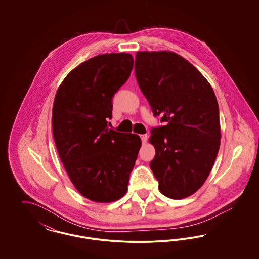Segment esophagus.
Returning <instances> with one entry per match:
<instances>
[{
    "instance_id": "1",
    "label": "esophagus",
    "mask_w": 259,
    "mask_h": 259,
    "mask_svg": "<svg viewBox=\"0 0 259 259\" xmlns=\"http://www.w3.org/2000/svg\"><path fill=\"white\" fill-rule=\"evenodd\" d=\"M148 136L147 134H143L141 135V139H142V142L145 144L147 141H148Z\"/></svg>"
}]
</instances>
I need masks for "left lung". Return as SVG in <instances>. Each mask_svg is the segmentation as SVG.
<instances>
[{
    "instance_id": "left-lung-1",
    "label": "left lung",
    "mask_w": 259,
    "mask_h": 259,
    "mask_svg": "<svg viewBox=\"0 0 259 259\" xmlns=\"http://www.w3.org/2000/svg\"><path fill=\"white\" fill-rule=\"evenodd\" d=\"M135 74L153 115L165 122L149 138L159 190L171 199L188 197L207 180L220 149L214 92L191 63L172 51L137 52Z\"/></svg>"
}]
</instances>
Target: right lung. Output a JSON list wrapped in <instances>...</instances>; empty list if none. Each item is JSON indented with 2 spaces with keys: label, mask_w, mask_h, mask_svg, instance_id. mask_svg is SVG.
<instances>
[{
  "label": "right lung",
  "mask_w": 259,
  "mask_h": 259,
  "mask_svg": "<svg viewBox=\"0 0 259 259\" xmlns=\"http://www.w3.org/2000/svg\"><path fill=\"white\" fill-rule=\"evenodd\" d=\"M129 53L101 54L78 65L57 89L52 131L71 182L84 197L110 203L123 197L141 138L108 128L112 97L129 78Z\"/></svg>",
  "instance_id": "right-lung-1"
}]
</instances>
